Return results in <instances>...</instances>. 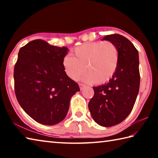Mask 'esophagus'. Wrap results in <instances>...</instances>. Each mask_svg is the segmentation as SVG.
Segmentation results:
<instances>
[{
  "label": "esophagus",
  "instance_id": "obj_1",
  "mask_svg": "<svg viewBox=\"0 0 158 158\" xmlns=\"http://www.w3.org/2000/svg\"><path fill=\"white\" fill-rule=\"evenodd\" d=\"M79 85L80 90H84L85 88V85L84 84H81V83H80V84H79Z\"/></svg>",
  "mask_w": 158,
  "mask_h": 158
}]
</instances>
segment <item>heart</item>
<instances>
[{
	"instance_id": "1",
	"label": "heart",
	"mask_w": 158,
	"mask_h": 158,
	"mask_svg": "<svg viewBox=\"0 0 158 158\" xmlns=\"http://www.w3.org/2000/svg\"><path fill=\"white\" fill-rule=\"evenodd\" d=\"M71 54L63 57L62 65L65 74L74 81L86 70L84 81L105 84L113 77L118 65V50L109 40L84 43L74 48Z\"/></svg>"
}]
</instances>
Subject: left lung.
<instances>
[{
    "label": "left lung",
    "instance_id": "left-lung-1",
    "mask_svg": "<svg viewBox=\"0 0 158 158\" xmlns=\"http://www.w3.org/2000/svg\"><path fill=\"white\" fill-rule=\"evenodd\" d=\"M102 40L116 44L118 65L107 83L93 87L95 93L89 102V109L98 125L111 127L124 121L135 105L140 84L139 53L132 42L121 35H109Z\"/></svg>",
    "mask_w": 158,
    "mask_h": 158
}]
</instances>
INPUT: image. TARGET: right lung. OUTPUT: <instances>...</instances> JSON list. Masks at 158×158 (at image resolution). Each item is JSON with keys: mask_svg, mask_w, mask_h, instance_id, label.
Masks as SVG:
<instances>
[{"mask_svg": "<svg viewBox=\"0 0 158 158\" xmlns=\"http://www.w3.org/2000/svg\"><path fill=\"white\" fill-rule=\"evenodd\" d=\"M67 47L35 40L21 47L14 69L18 102L40 123L53 125L68 113L72 96L79 91L77 83L65 74L62 65Z\"/></svg>", "mask_w": 158, "mask_h": 158, "instance_id": "add662e5", "label": "right lung"}]
</instances>
